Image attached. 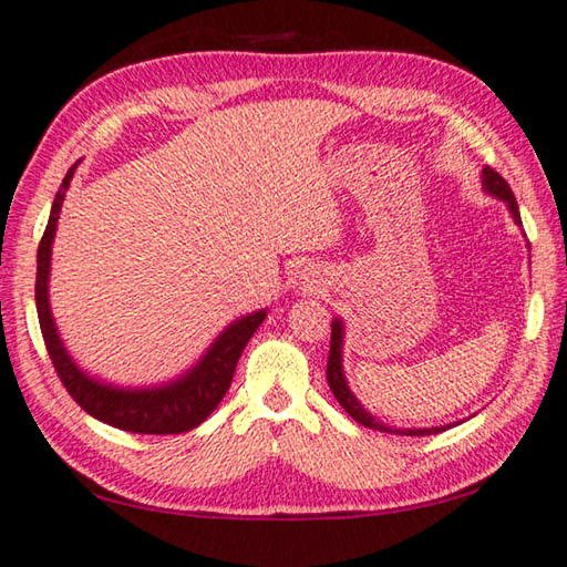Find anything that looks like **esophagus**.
<instances>
[{
    "mask_svg": "<svg viewBox=\"0 0 567 567\" xmlns=\"http://www.w3.org/2000/svg\"><path fill=\"white\" fill-rule=\"evenodd\" d=\"M298 281H300V286H303V291H316L320 284V276L316 271L303 269V271H298Z\"/></svg>",
    "mask_w": 567,
    "mask_h": 567,
    "instance_id": "esophagus-1",
    "label": "esophagus"
}]
</instances>
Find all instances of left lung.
<instances>
[{
	"label": "left lung",
	"mask_w": 567,
	"mask_h": 567,
	"mask_svg": "<svg viewBox=\"0 0 567 567\" xmlns=\"http://www.w3.org/2000/svg\"><path fill=\"white\" fill-rule=\"evenodd\" d=\"M482 190L492 195V198L502 200L506 205V210H509L514 223L522 227V215H518V205H516L509 183H506L499 173L489 166L482 168ZM330 328H332V334H330V357H328V384H330L332 394H334V399H338L340 406L348 411L357 423H362L364 429H372L379 433H396V435H435V433H443L445 429H450V425H457V423H447V425H435V429H391V425L381 423L377 415L369 413L364 409V403L354 396V391L350 389V381H348V377H344V367H342L344 320L334 316Z\"/></svg>",
	"instance_id": "8db88e82"
}]
</instances>
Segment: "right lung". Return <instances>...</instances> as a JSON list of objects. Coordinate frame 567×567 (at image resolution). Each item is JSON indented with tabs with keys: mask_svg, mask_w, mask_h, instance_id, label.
<instances>
[{
	"mask_svg": "<svg viewBox=\"0 0 567 567\" xmlns=\"http://www.w3.org/2000/svg\"><path fill=\"white\" fill-rule=\"evenodd\" d=\"M78 164L80 161H75L71 171L65 173L61 190L55 193L49 225H45L37 257V310L55 372L65 384L68 394L78 401V406L90 413L92 419L112 425V429L144 435L193 431L195 425H200L217 409V403L227 394L239 357L245 352L251 334L257 332L264 318H267V308L251 310V313L229 322L210 342V348L198 357V362L168 381H158V384L148 386H120L85 372L73 360V354L68 352L61 332H58L49 296L51 254L58 217H61L65 193L71 188Z\"/></svg>",
	"mask_w": 567,
	"mask_h": 567,
	"instance_id": "right-lung-1",
	"label": "right lung"
}]
</instances>
